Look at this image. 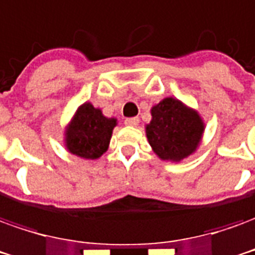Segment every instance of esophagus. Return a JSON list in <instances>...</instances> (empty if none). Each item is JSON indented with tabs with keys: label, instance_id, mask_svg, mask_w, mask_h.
I'll return each mask as SVG.
<instances>
[{
	"label": "esophagus",
	"instance_id": "34e87169",
	"mask_svg": "<svg viewBox=\"0 0 255 255\" xmlns=\"http://www.w3.org/2000/svg\"><path fill=\"white\" fill-rule=\"evenodd\" d=\"M126 126H131V127H135V126H138V123H139V119L138 117H129V119H126Z\"/></svg>",
	"mask_w": 255,
	"mask_h": 255
}]
</instances>
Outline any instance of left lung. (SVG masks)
I'll return each instance as SVG.
<instances>
[{"mask_svg":"<svg viewBox=\"0 0 255 255\" xmlns=\"http://www.w3.org/2000/svg\"><path fill=\"white\" fill-rule=\"evenodd\" d=\"M204 124L197 112L174 98H165L152 108V122L146 136L161 160L181 161L195 152L202 139Z\"/></svg>","mask_w":255,"mask_h":255,"instance_id":"1","label":"left lung"}]
</instances>
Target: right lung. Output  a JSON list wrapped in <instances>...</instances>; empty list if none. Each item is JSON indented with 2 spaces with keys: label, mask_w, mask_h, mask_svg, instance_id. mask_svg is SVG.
Returning <instances> with one entry per match:
<instances>
[{
  "label": "right lung",
  "mask_w": 255,
  "mask_h": 255,
  "mask_svg": "<svg viewBox=\"0 0 255 255\" xmlns=\"http://www.w3.org/2000/svg\"><path fill=\"white\" fill-rule=\"evenodd\" d=\"M117 120L108 119L91 103L81 105L66 129V147L78 157L95 160L108 150Z\"/></svg>",
  "instance_id": "right-lung-1"
}]
</instances>
